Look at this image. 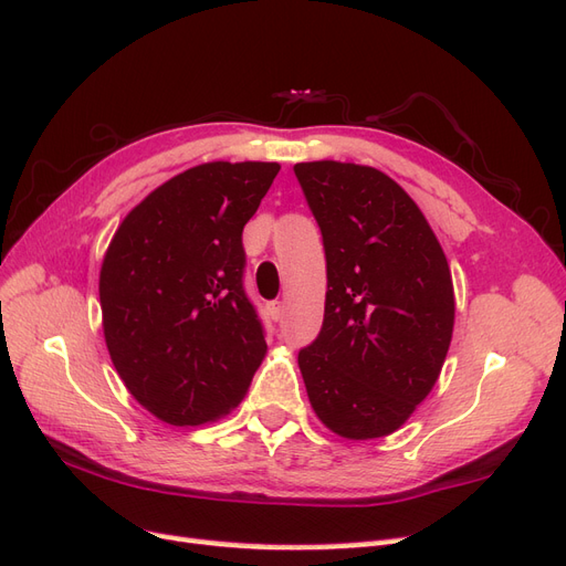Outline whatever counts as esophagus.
I'll return each instance as SVG.
<instances>
[{"mask_svg":"<svg viewBox=\"0 0 566 566\" xmlns=\"http://www.w3.org/2000/svg\"><path fill=\"white\" fill-rule=\"evenodd\" d=\"M269 314L273 321H281L283 318V302H271L269 304Z\"/></svg>","mask_w":566,"mask_h":566,"instance_id":"1","label":"esophagus"}]
</instances>
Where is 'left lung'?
<instances>
[{"mask_svg": "<svg viewBox=\"0 0 566 566\" xmlns=\"http://www.w3.org/2000/svg\"><path fill=\"white\" fill-rule=\"evenodd\" d=\"M325 250V312L297 364L312 408L345 439L397 432L432 391L455 300L434 231L403 188L354 163H297Z\"/></svg>", "mask_w": 566, "mask_h": 566, "instance_id": "8db88e82", "label": "left lung"}]
</instances>
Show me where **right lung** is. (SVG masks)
I'll use <instances>...</instances> for the list:
<instances>
[{
	"mask_svg": "<svg viewBox=\"0 0 566 566\" xmlns=\"http://www.w3.org/2000/svg\"><path fill=\"white\" fill-rule=\"evenodd\" d=\"M279 163H205L117 227L98 276L104 335L132 397L186 427L241 403L266 354L245 295L243 229Z\"/></svg>",
	"mask_w": 566,
	"mask_h": 566,
	"instance_id": "obj_1",
	"label": "right lung"
}]
</instances>
